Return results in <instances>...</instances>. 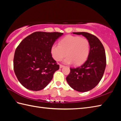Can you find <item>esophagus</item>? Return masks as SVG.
<instances>
[{"label":"esophagus","mask_w":121,"mask_h":121,"mask_svg":"<svg viewBox=\"0 0 121 121\" xmlns=\"http://www.w3.org/2000/svg\"><path fill=\"white\" fill-rule=\"evenodd\" d=\"M64 65H60V68H63L64 67Z\"/></svg>","instance_id":"esophagus-1"}]
</instances>
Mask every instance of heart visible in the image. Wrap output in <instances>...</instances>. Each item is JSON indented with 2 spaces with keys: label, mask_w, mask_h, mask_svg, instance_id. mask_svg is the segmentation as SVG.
Instances as JSON below:
<instances>
[{
  "label": "heart",
  "mask_w": 121,
  "mask_h": 121,
  "mask_svg": "<svg viewBox=\"0 0 121 121\" xmlns=\"http://www.w3.org/2000/svg\"><path fill=\"white\" fill-rule=\"evenodd\" d=\"M90 51V43L88 39L76 36L69 35L59 42V45H53L51 48L52 58L56 61L62 60L66 55L64 62L74 63L80 65L86 60Z\"/></svg>",
  "instance_id": "b5f03b06"
}]
</instances>
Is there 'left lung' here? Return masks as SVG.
Wrapping results in <instances>:
<instances>
[{
  "instance_id": "1",
  "label": "left lung",
  "mask_w": 121,
  "mask_h": 121,
  "mask_svg": "<svg viewBox=\"0 0 121 121\" xmlns=\"http://www.w3.org/2000/svg\"><path fill=\"white\" fill-rule=\"evenodd\" d=\"M82 35L90 43L87 60L81 66L70 68L66 79L69 85L79 92H86L96 87L103 76L106 66V56L103 45L95 35L86 32H73Z\"/></svg>"
}]
</instances>
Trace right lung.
Instances as JSON below:
<instances>
[{
	"label": "right lung",
	"instance_id": "right-lung-1",
	"mask_svg": "<svg viewBox=\"0 0 121 121\" xmlns=\"http://www.w3.org/2000/svg\"><path fill=\"white\" fill-rule=\"evenodd\" d=\"M63 34L59 32H34L17 46L13 59L14 71L25 88L40 91L52 80L59 65L52 57L51 48Z\"/></svg>",
	"mask_w": 121,
	"mask_h": 121
}]
</instances>
